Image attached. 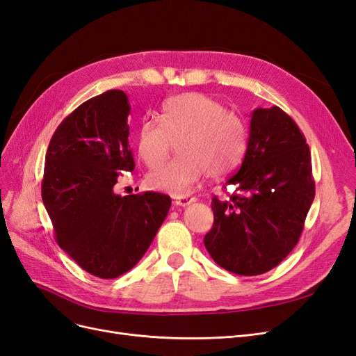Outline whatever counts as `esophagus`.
<instances>
[{
    "label": "esophagus",
    "mask_w": 356,
    "mask_h": 356,
    "mask_svg": "<svg viewBox=\"0 0 356 356\" xmlns=\"http://www.w3.org/2000/svg\"><path fill=\"white\" fill-rule=\"evenodd\" d=\"M195 201H197V200H195L193 197H176L173 202L176 205H179V207H188V205H191Z\"/></svg>",
    "instance_id": "obj_1"
}]
</instances>
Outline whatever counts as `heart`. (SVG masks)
<instances>
[{
  "instance_id": "heart-1",
  "label": "heart",
  "mask_w": 356,
  "mask_h": 356,
  "mask_svg": "<svg viewBox=\"0 0 356 356\" xmlns=\"http://www.w3.org/2000/svg\"><path fill=\"white\" fill-rule=\"evenodd\" d=\"M180 152L173 161L147 176L149 186L176 197L189 193L200 180L222 177L232 171L244 152L245 130L243 121L216 99L188 93L168 99L159 121L146 120L136 136L137 154L147 167L165 161L173 141Z\"/></svg>"
}]
</instances>
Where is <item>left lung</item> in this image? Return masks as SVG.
<instances>
[{
  "label": "left lung",
  "instance_id": "8db88e82",
  "mask_svg": "<svg viewBox=\"0 0 356 356\" xmlns=\"http://www.w3.org/2000/svg\"><path fill=\"white\" fill-rule=\"evenodd\" d=\"M226 186H235V193L226 201L213 198L205 248L229 272L265 273L291 253L315 198L311 151L282 109L251 113L244 159Z\"/></svg>",
  "mask_w": 356,
  "mask_h": 356
}]
</instances>
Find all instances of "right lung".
Masks as SVG:
<instances>
[{"instance_id":"obj_1","label":"right lung","mask_w":356,"mask_h":356,"mask_svg":"<svg viewBox=\"0 0 356 356\" xmlns=\"http://www.w3.org/2000/svg\"><path fill=\"white\" fill-rule=\"evenodd\" d=\"M130 103L109 90L79 105L54 131L41 195L57 244L86 272L117 278L139 261L170 210L164 193H115L120 171H133Z\"/></svg>"}]
</instances>
